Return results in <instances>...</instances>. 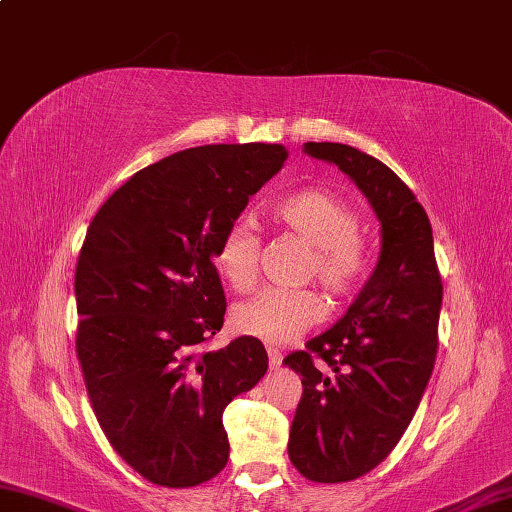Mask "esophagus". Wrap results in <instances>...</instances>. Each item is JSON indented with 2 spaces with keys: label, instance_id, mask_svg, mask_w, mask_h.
Instances as JSON below:
<instances>
[{
  "label": "esophagus",
  "instance_id": "obj_1",
  "mask_svg": "<svg viewBox=\"0 0 512 512\" xmlns=\"http://www.w3.org/2000/svg\"><path fill=\"white\" fill-rule=\"evenodd\" d=\"M267 357H270L272 369H276V366H281V362H283V353L276 346H267Z\"/></svg>",
  "mask_w": 512,
  "mask_h": 512
}]
</instances>
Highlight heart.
<instances>
[{"instance_id":"b5f03b06","label":"heart","mask_w":512,"mask_h":512,"mask_svg":"<svg viewBox=\"0 0 512 512\" xmlns=\"http://www.w3.org/2000/svg\"><path fill=\"white\" fill-rule=\"evenodd\" d=\"M272 218L312 247L308 279H315L333 299L355 292L369 254L357 236L360 218L351 204L326 188H301L272 206ZM215 265L233 290H251L261 274V236L247 222H233L215 247ZM321 315L324 306L317 292L267 288L236 306L233 326L242 335L283 344L315 326Z\"/></svg>"}]
</instances>
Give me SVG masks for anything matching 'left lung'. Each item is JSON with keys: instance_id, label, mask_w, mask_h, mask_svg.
I'll return each instance as SVG.
<instances>
[{"instance_id": "1", "label": "left lung", "mask_w": 512, "mask_h": 512, "mask_svg": "<svg viewBox=\"0 0 512 512\" xmlns=\"http://www.w3.org/2000/svg\"><path fill=\"white\" fill-rule=\"evenodd\" d=\"M335 164L380 220V258L337 324L283 364L301 375L288 454L317 483L353 481L391 454L423 398L438 348L443 283L432 224L411 188L366 152L308 141Z\"/></svg>"}]
</instances>
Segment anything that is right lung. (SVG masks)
Wrapping results in <instances>:
<instances>
[{
  "instance_id": "obj_1",
  "label": "right lung",
  "mask_w": 512,
  "mask_h": 512,
  "mask_svg": "<svg viewBox=\"0 0 512 512\" xmlns=\"http://www.w3.org/2000/svg\"><path fill=\"white\" fill-rule=\"evenodd\" d=\"M288 159L279 143L188 148L134 173L98 209L76 265V353L114 452L143 479L191 488L229 459L222 411L267 371L261 339L218 351L215 247Z\"/></svg>"
}]
</instances>
